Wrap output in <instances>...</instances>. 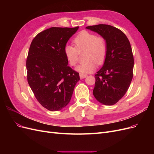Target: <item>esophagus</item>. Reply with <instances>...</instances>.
<instances>
[{"mask_svg":"<svg viewBox=\"0 0 154 154\" xmlns=\"http://www.w3.org/2000/svg\"><path fill=\"white\" fill-rule=\"evenodd\" d=\"M87 76V74H82V73H80V77L81 79L85 78H86Z\"/></svg>","mask_w":154,"mask_h":154,"instance_id":"esophagus-1","label":"esophagus"}]
</instances>
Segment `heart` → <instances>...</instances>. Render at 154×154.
Segmentation results:
<instances>
[{
  "instance_id": "obj_1",
  "label": "heart",
  "mask_w": 154,
  "mask_h": 154,
  "mask_svg": "<svg viewBox=\"0 0 154 154\" xmlns=\"http://www.w3.org/2000/svg\"><path fill=\"white\" fill-rule=\"evenodd\" d=\"M74 47L67 44L63 53L70 66H75L78 62L79 53L85 49L84 59L76 68L77 71L87 74L94 71L96 63L101 65L105 61L107 53V45L103 37L98 36L93 32L82 31L73 39Z\"/></svg>"
}]
</instances>
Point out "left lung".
Returning a JSON list of instances; mask_svg holds the SVG:
<instances>
[{
    "label": "left lung",
    "instance_id": "1",
    "mask_svg": "<svg viewBox=\"0 0 154 154\" xmlns=\"http://www.w3.org/2000/svg\"><path fill=\"white\" fill-rule=\"evenodd\" d=\"M86 28L105 38L107 53L103 66L95 74L93 95L100 103L113 105L127 92L133 78L134 60L131 45L123 31L110 25Z\"/></svg>",
    "mask_w": 154,
    "mask_h": 154
}]
</instances>
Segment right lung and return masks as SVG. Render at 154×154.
<instances>
[{
	"label": "right lung",
	"mask_w": 154,
	"mask_h": 154,
	"mask_svg": "<svg viewBox=\"0 0 154 154\" xmlns=\"http://www.w3.org/2000/svg\"><path fill=\"white\" fill-rule=\"evenodd\" d=\"M79 27H53L32 40L26 60L27 78L35 96L44 108L58 111L66 106L80 80L68 66L63 49Z\"/></svg>",
	"instance_id": "obj_1"
}]
</instances>
